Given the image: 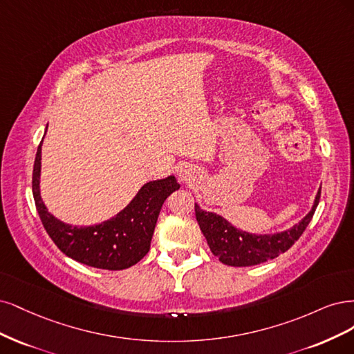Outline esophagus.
Returning <instances> with one entry per match:
<instances>
[{
	"mask_svg": "<svg viewBox=\"0 0 354 354\" xmlns=\"http://www.w3.org/2000/svg\"><path fill=\"white\" fill-rule=\"evenodd\" d=\"M188 172H189V170H180V174H179V176H182V178H187L188 176Z\"/></svg>",
	"mask_w": 354,
	"mask_h": 354,
	"instance_id": "esophagus-1",
	"label": "esophagus"
}]
</instances>
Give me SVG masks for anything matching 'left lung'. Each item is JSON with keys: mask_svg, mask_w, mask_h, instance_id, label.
Listing matches in <instances>:
<instances>
[{"mask_svg": "<svg viewBox=\"0 0 354 354\" xmlns=\"http://www.w3.org/2000/svg\"><path fill=\"white\" fill-rule=\"evenodd\" d=\"M321 198V189L317 191L312 210L307 213L300 223L294 225L291 230L273 234V235H254L243 232L226 222L219 214L204 212L197 204L196 218L200 225L203 235L206 236L212 253L218 257L223 265L243 268L254 266L263 261L278 257L285 253L301 236L304 230L312 221L315 210Z\"/></svg>", "mask_w": 354, "mask_h": 354, "instance_id": "1", "label": "left lung"}]
</instances>
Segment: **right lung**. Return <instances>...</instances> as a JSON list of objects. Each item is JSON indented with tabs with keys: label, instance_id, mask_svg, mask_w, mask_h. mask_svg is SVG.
<instances>
[{
	"label": "right lung",
	"instance_id": "1",
	"mask_svg": "<svg viewBox=\"0 0 354 354\" xmlns=\"http://www.w3.org/2000/svg\"><path fill=\"white\" fill-rule=\"evenodd\" d=\"M41 147L33 163L32 192L45 231L71 259L91 268L122 270L133 266L148 253L158 213L165 200L179 188L175 176L145 184L136 197L115 218L94 226L77 227L55 219L39 194Z\"/></svg>",
	"mask_w": 354,
	"mask_h": 354
}]
</instances>
